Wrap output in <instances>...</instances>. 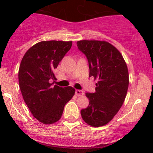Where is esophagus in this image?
Listing matches in <instances>:
<instances>
[{
    "label": "esophagus",
    "instance_id": "esophagus-1",
    "mask_svg": "<svg viewBox=\"0 0 153 153\" xmlns=\"http://www.w3.org/2000/svg\"><path fill=\"white\" fill-rule=\"evenodd\" d=\"M75 94H76V96H82V95L84 94V93H83L82 91L76 89V90L75 91Z\"/></svg>",
    "mask_w": 153,
    "mask_h": 153
}]
</instances>
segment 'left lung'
<instances>
[{"label":"left lung","instance_id":"1","mask_svg":"<svg viewBox=\"0 0 153 153\" xmlns=\"http://www.w3.org/2000/svg\"><path fill=\"white\" fill-rule=\"evenodd\" d=\"M76 44L88 62L89 77L97 80L94 93H85L89 105L81 110V116L90 126H104L124 102L128 87L127 65L118 50L108 42L82 40Z\"/></svg>","mask_w":153,"mask_h":153}]
</instances>
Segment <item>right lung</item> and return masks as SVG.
I'll use <instances>...</instances> for the list:
<instances>
[{
  "label": "right lung",
  "instance_id": "right-lung-1",
  "mask_svg": "<svg viewBox=\"0 0 153 153\" xmlns=\"http://www.w3.org/2000/svg\"><path fill=\"white\" fill-rule=\"evenodd\" d=\"M72 42L48 41L33 45L26 52L19 71V87L24 100L35 118L52 124L62 117L75 89L53 85L54 69L69 51Z\"/></svg>",
  "mask_w": 153,
  "mask_h": 153
}]
</instances>
